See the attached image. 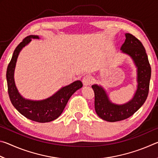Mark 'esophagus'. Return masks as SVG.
<instances>
[{
  "label": "esophagus",
  "instance_id": "esophagus-1",
  "mask_svg": "<svg viewBox=\"0 0 158 158\" xmlns=\"http://www.w3.org/2000/svg\"><path fill=\"white\" fill-rule=\"evenodd\" d=\"M93 81V77L90 75H89V74H87V75L84 76V77L82 79V82L84 85H88L91 84Z\"/></svg>",
  "mask_w": 158,
  "mask_h": 158
}]
</instances>
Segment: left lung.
Listing matches in <instances>:
<instances>
[{"label":"left lung","instance_id":"8db88e82","mask_svg":"<svg viewBox=\"0 0 158 158\" xmlns=\"http://www.w3.org/2000/svg\"><path fill=\"white\" fill-rule=\"evenodd\" d=\"M125 37L121 50L132 58L137 68V89L133 98L123 105H116L109 100L106 91L101 85H92L95 93L96 113L102 119L109 122L123 121L132 116L143 105L148 94L151 68L145 48L132 34L126 33Z\"/></svg>","mask_w":158,"mask_h":158}]
</instances>
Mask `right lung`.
Masks as SVG:
<instances>
[{"instance_id":"1","label":"right lung","mask_w":158,"mask_h":158,"mask_svg":"<svg viewBox=\"0 0 158 158\" xmlns=\"http://www.w3.org/2000/svg\"><path fill=\"white\" fill-rule=\"evenodd\" d=\"M32 39H39V37L29 35L25 37L16 47L12 59L7 66L6 78L9 97L12 105L23 116L38 123L51 122L60 116L69 99L74 92L81 89L83 84L79 80L74 81L68 85L61 88L54 95L45 100L36 101L23 98L18 92L15 85L14 73L19 52Z\"/></svg>"}]
</instances>
